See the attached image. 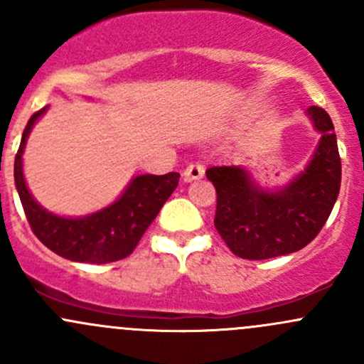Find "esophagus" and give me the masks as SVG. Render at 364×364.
Instances as JSON below:
<instances>
[{
    "label": "esophagus",
    "mask_w": 364,
    "mask_h": 364,
    "mask_svg": "<svg viewBox=\"0 0 364 364\" xmlns=\"http://www.w3.org/2000/svg\"><path fill=\"white\" fill-rule=\"evenodd\" d=\"M204 176V165L196 161V164H190L188 167L183 171V178L185 181H193V179H200Z\"/></svg>",
    "instance_id": "esophagus-1"
}]
</instances>
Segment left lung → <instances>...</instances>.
<instances>
[{
  "label": "left lung",
  "mask_w": 364,
  "mask_h": 364,
  "mask_svg": "<svg viewBox=\"0 0 364 364\" xmlns=\"http://www.w3.org/2000/svg\"><path fill=\"white\" fill-rule=\"evenodd\" d=\"M306 112L321 141L304 171L284 188H260L237 165L205 171L216 188V230L241 259L262 260L301 250L331 215L341 181L335 127L324 109Z\"/></svg>",
  "instance_id": "8db88e82"
}]
</instances>
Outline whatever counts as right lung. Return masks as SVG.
Returning <instances> with one entry per match:
<instances>
[{"mask_svg":"<svg viewBox=\"0 0 364 364\" xmlns=\"http://www.w3.org/2000/svg\"><path fill=\"white\" fill-rule=\"evenodd\" d=\"M47 107L29 117L14 164V179L33 234L49 250L75 262L107 264L124 259L135 250L161 205L178 186L179 174L135 176L119 199L87 216L67 218L53 215L29 193L24 181L23 153L33 124Z\"/></svg>","mask_w":364,"mask_h":364,"instance_id":"1","label":"right lung"}]
</instances>
